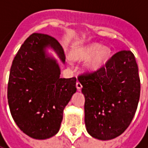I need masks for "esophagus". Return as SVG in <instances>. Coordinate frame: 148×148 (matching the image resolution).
<instances>
[{
	"instance_id": "1",
	"label": "esophagus",
	"mask_w": 148,
	"mask_h": 148,
	"mask_svg": "<svg viewBox=\"0 0 148 148\" xmlns=\"http://www.w3.org/2000/svg\"><path fill=\"white\" fill-rule=\"evenodd\" d=\"M76 87H77V90H81V89L82 88V84L79 82H77V83H76Z\"/></svg>"
}]
</instances>
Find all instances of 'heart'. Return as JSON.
Instances as JSON below:
<instances>
[{
	"mask_svg": "<svg viewBox=\"0 0 148 148\" xmlns=\"http://www.w3.org/2000/svg\"><path fill=\"white\" fill-rule=\"evenodd\" d=\"M97 42L78 46L72 51V58L77 61H85L90 58L86 64V69L90 72L97 71L108 60L109 50L107 47L100 48Z\"/></svg>",
	"mask_w": 148,
	"mask_h": 148,
	"instance_id": "b5f03b06",
	"label": "heart"
}]
</instances>
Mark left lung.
Masks as SVG:
<instances>
[{"instance_id":"8db88e82","label":"left lung","mask_w":148,"mask_h":148,"mask_svg":"<svg viewBox=\"0 0 148 148\" xmlns=\"http://www.w3.org/2000/svg\"><path fill=\"white\" fill-rule=\"evenodd\" d=\"M77 79L85 96L88 133L101 140L121 135L132 121L140 100L139 70L132 52H117L105 66Z\"/></svg>"}]
</instances>
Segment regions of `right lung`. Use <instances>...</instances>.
Masks as SVG:
<instances>
[{"label": "right lung", "instance_id": "add662e5", "mask_svg": "<svg viewBox=\"0 0 148 148\" xmlns=\"http://www.w3.org/2000/svg\"><path fill=\"white\" fill-rule=\"evenodd\" d=\"M51 49L65 64L61 44L48 35L33 33L12 61L8 84L12 116L24 133L36 140L54 136L60 128L65 107L76 93V77L61 78Z\"/></svg>", "mask_w": 148, "mask_h": 148}]
</instances>
